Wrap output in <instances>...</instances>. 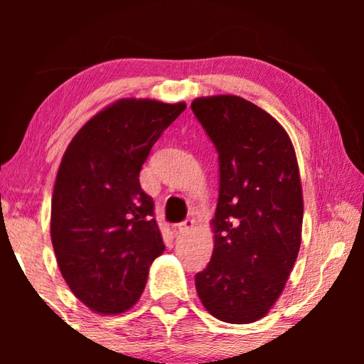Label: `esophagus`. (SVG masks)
<instances>
[{"mask_svg":"<svg viewBox=\"0 0 364 364\" xmlns=\"http://www.w3.org/2000/svg\"><path fill=\"white\" fill-rule=\"evenodd\" d=\"M193 228H194V220H191V218H186L178 223V231L180 232H189Z\"/></svg>","mask_w":364,"mask_h":364,"instance_id":"obj_1","label":"esophagus"}]
</instances>
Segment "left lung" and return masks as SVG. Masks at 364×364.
I'll use <instances>...</instances> for the list:
<instances>
[{"label":"left lung","instance_id":"obj_1","mask_svg":"<svg viewBox=\"0 0 364 364\" xmlns=\"http://www.w3.org/2000/svg\"><path fill=\"white\" fill-rule=\"evenodd\" d=\"M218 152L213 254L196 274L197 295L220 321H258L284 291L301 242L304 196L284 128L239 96L191 104Z\"/></svg>","mask_w":364,"mask_h":364}]
</instances>
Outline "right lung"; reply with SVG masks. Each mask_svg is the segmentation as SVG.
<instances>
[{"instance_id":"obj_1","label":"right lung","mask_w":364,"mask_h":364,"mask_svg":"<svg viewBox=\"0 0 364 364\" xmlns=\"http://www.w3.org/2000/svg\"><path fill=\"white\" fill-rule=\"evenodd\" d=\"M184 102L119 100L80 128L60 160L51 241L73 295L100 315L136 304L151 263L165 250L139 171Z\"/></svg>"}]
</instances>
